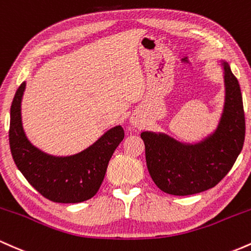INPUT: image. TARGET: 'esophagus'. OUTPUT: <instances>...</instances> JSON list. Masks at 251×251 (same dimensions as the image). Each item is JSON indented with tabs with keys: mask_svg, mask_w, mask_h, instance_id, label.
I'll list each match as a JSON object with an SVG mask.
<instances>
[{
	"mask_svg": "<svg viewBox=\"0 0 251 251\" xmlns=\"http://www.w3.org/2000/svg\"><path fill=\"white\" fill-rule=\"evenodd\" d=\"M130 125L135 126V128H137V126H140L141 125H142V118L140 117V115H137V114L131 115Z\"/></svg>",
	"mask_w": 251,
	"mask_h": 251,
	"instance_id": "1",
	"label": "esophagus"
}]
</instances>
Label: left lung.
Returning a JSON list of instances; mask_svg holds the SVG:
<instances>
[{"mask_svg":"<svg viewBox=\"0 0 251 251\" xmlns=\"http://www.w3.org/2000/svg\"><path fill=\"white\" fill-rule=\"evenodd\" d=\"M224 103L216 128L197 142H184L162 131L141 133L151 179L162 192L191 196L215 187L229 173L246 136L243 100L237 78L224 59Z\"/></svg>","mask_w":251,"mask_h":251,"instance_id":"8db88e82","label":"left lung"}]
</instances>
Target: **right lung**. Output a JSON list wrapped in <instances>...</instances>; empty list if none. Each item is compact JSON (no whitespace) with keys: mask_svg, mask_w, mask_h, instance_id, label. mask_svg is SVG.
Wrapping results in <instances>:
<instances>
[{"mask_svg":"<svg viewBox=\"0 0 251 251\" xmlns=\"http://www.w3.org/2000/svg\"><path fill=\"white\" fill-rule=\"evenodd\" d=\"M26 81L19 86L10 108L9 145L16 167L45 198L75 204L92 198L102 185L115 149L125 139L120 125L106 130L92 145L72 155L46 153L28 139L22 122Z\"/></svg>","mask_w":251,"mask_h":251,"instance_id":"right-lung-1","label":"right lung"}]
</instances>
